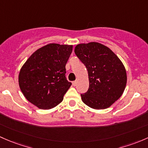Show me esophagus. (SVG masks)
Instances as JSON below:
<instances>
[{
    "label": "esophagus",
    "mask_w": 148,
    "mask_h": 148,
    "mask_svg": "<svg viewBox=\"0 0 148 148\" xmlns=\"http://www.w3.org/2000/svg\"><path fill=\"white\" fill-rule=\"evenodd\" d=\"M76 85H77V81L73 82V86H76Z\"/></svg>",
    "instance_id": "1"
}]
</instances>
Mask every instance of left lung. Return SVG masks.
<instances>
[{
	"label": "left lung",
	"instance_id": "1",
	"mask_svg": "<svg viewBox=\"0 0 148 148\" xmlns=\"http://www.w3.org/2000/svg\"><path fill=\"white\" fill-rule=\"evenodd\" d=\"M75 53L88 73L89 88L81 94L83 102L95 110L110 107L121 97L127 84L123 62L108 47L97 42L77 44Z\"/></svg>",
	"mask_w": 148,
	"mask_h": 148
}]
</instances>
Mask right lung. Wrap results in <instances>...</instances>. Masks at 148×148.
<instances>
[{"instance_id": "1", "label": "right lung", "mask_w": 148, "mask_h": 148, "mask_svg": "<svg viewBox=\"0 0 148 148\" xmlns=\"http://www.w3.org/2000/svg\"><path fill=\"white\" fill-rule=\"evenodd\" d=\"M73 45L50 43L36 51L18 75L20 89L37 108L49 110L60 104L72 83L65 77V65Z\"/></svg>"}]
</instances>
